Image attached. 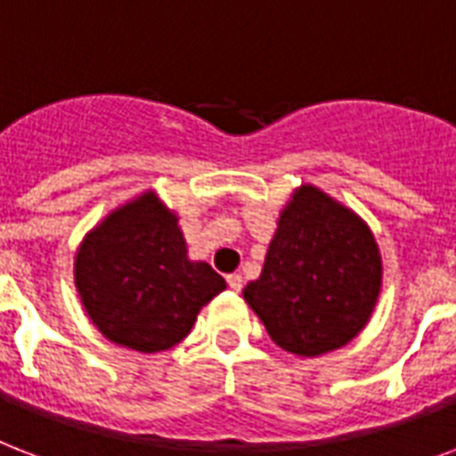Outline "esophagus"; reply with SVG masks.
Wrapping results in <instances>:
<instances>
[{"label":"esophagus","instance_id":"obj_1","mask_svg":"<svg viewBox=\"0 0 456 456\" xmlns=\"http://www.w3.org/2000/svg\"><path fill=\"white\" fill-rule=\"evenodd\" d=\"M227 284H229V289H234V291H241L243 287V277L241 274H229L227 277Z\"/></svg>","mask_w":456,"mask_h":456}]
</instances>
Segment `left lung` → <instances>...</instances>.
Returning <instances> with one entry per match:
<instances>
[{
	"label": "left lung",
	"mask_w": 456,
	"mask_h": 456,
	"mask_svg": "<svg viewBox=\"0 0 456 456\" xmlns=\"http://www.w3.org/2000/svg\"><path fill=\"white\" fill-rule=\"evenodd\" d=\"M382 289V258L366 222L313 183L277 217L265 265L243 298L284 352L315 359L366 328Z\"/></svg>",
	"instance_id": "left-lung-1"
}]
</instances>
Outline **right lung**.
Here are the masks:
<instances>
[{
    "instance_id": "right-lung-1",
    "label": "right lung",
    "mask_w": 456,
    "mask_h": 456,
    "mask_svg": "<svg viewBox=\"0 0 456 456\" xmlns=\"http://www.w3.org/2000/svg\"><path fill=\"white\" fill-rule=\"evenodd\" d=\"M83 308L110 342L141 354L172 349L227 282L191 260L179 215L143 191L83 236L74 258Z\"/></svg>"
}]
</instances>
